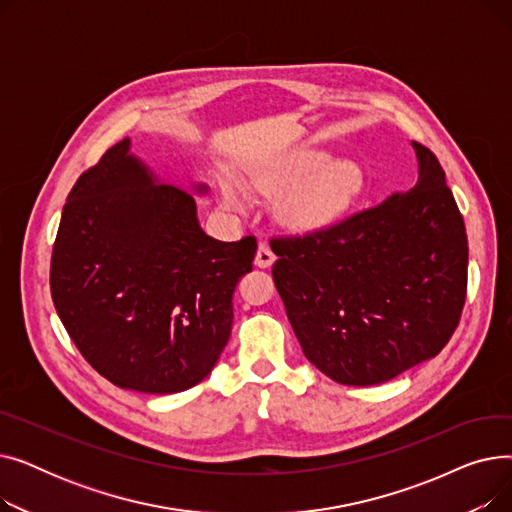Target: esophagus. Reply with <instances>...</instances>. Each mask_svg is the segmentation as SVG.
Segmentation results:
<instances>
[{
    "label": "esophagus",
    "instance_id": "1",
    "mask_svg": "<svg viewBox=\"0 0 512 512\" xmlns=\"http://www.w3.org/2000/svg\"><path fill=\"white\" fill-rule=\"evenodd\" d=\"M274 261H276V255L272 253V249L267 245H259L257 255H255V265L261 267V270H265V267H272Z\"/></svg>",
    "mask_w": 512,
    "mask_h": 512
}]
</instances>
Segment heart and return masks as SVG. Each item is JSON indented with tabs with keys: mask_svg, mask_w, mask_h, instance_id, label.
<instances>
[{
	"mask_svg": "<svg viewBox=\"0 0 512 512\" xmlns=\"http://www.w3.org/2000/svg\"><path fill=\"white\" fill-rule=\"evenodd\" d=\"M321 147H305L286 155L278 164L255 176V186L263 193L280 195V220L299 232L324 230L336 224L359 197L363 188V168L353 157H334ZM220 197L226 207L242 209L236 182L220 178Z\"/></svg>",
	"mask_w": 512,
	"mask_h": 512,
	"instance_id": "heart-1",
	"label": "heart"
}]
</instances>
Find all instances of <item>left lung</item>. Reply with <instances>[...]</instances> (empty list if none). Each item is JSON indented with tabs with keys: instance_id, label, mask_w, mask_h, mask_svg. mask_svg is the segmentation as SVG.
Segmentation results:
<instances>
[{
	"instance_id": "1",
	"label": "left lung",
	"mask_w": 512,
	"mask_h": 512,
	"mask_svg": "<svg viewBox=\"0 0 512 512\" xmlns=\"http://www.w3.org/2000/svg\"><path fill=\"white\" fill-rule=\"evenodd\" d=\"M407 193L303 238L272 240L274 284L303 355L344 386L384 384L434 359L467 290L463 215L438 157L411 143Z\"/></svg>"
}]
</instances>
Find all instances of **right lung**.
<instances>
[{
	"label": "right lung",
	"instance_id": "add662e5",
	"mask_svg": "<svg viewBox=\"0 0 512 512\" xmlns=\"http://www.w3.org/2000/svg\"><path fill=\"white\" fill-rule=\"evenodd\" d=\"M126 137L70 191L51 255V299L83 357L112 384L174 394L203 382L232 330V294L253 270V236H207L188 194Z\"/></svg>",
	"mask_w": 512,
	"mask_h": 512
}]
</instances>
